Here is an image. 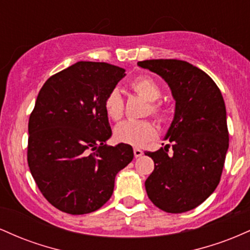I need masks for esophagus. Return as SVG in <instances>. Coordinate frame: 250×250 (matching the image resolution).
I'll use <instances>...</instances> for the list:
<instances>
[{
  "label": "esophagus",
  "instance_id": "1",
  "mask_svg": "<svg viewBox=\"0 0 250 250\" xmlns=\"http://www.w3.org/2000/svg\"><path fill=\"white\" fill-rule=\"evenodd\" d=\"M134 155H135V157H140L143 155V151L139 148H134Z\"/></svg>",
  "mask_w": 250,
  "mask_h": 250
}]
</instances>
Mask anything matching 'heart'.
<instances>
[{
    "mask_svg": "<svg viewBox=\"0 0 250 250\" xmlns=\"http://www.w3.org/2000/svg\"><path fill=\"white\" fill-rule=\"evenodd\" d=\"M130 87L135 93L145 97L147 101L151 102L150 109H149V113L151 115L157 119L165 117V107L162 103L156 102L161 96V89L151 77H136L130 83ZM104 109L107 115L113 121H120L122 119L123 111H125V101H123L121 93L117 89H113L105 97ZM114 133H115V139L119 142L134 146V147H140L156 136V128L153 123L147 120H141V121L128 120V121L122 122L121 125H117Z\"/></svg>",
    "mask_w": 250,
    "mask_h": 250,
    "instance_id": "heart-1",
    "label": "heart"
}]
</instances>
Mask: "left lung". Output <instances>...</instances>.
<instances>
[{"mask_svg":"<svg viewBox=\"0 0 250 250\" xmlns=\"http://www.w3.org/2000/svg\"><path fill=\"white\" fill-rule=\"evenodd\" d=\"M137 64L161 76L175 100L165 137L170 145L146 151L155 163L146 190L163 211L185 213L207 200L220 182L229 147L225 101L211 77L190 63L161 59ZM170 145L173 153L168 154Z\"/></svg>","mask_w":250,"mask_h":250,"instance_id":"8db88e82","label":"left lung"}]
</instances>
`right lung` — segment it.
Masks as SVG:
<instances>
[{"label": "right lung", "instance_id": "add662e5", "mask_svg": "<svg viewBox=\"0 0 250 250\" xmlns=\"http://www.w3.org/2000/svg\"><path fill=\"white\" fill-rule=\"evenodd\" d=\"M123 68L80 61L45 81L28 123V166L43 196L71 215L95 211L110 199L115 176L134 157L111 136L105 97Z\"/></svg>", "mask_w": 250, "mask_h": 250}]
</instances>
